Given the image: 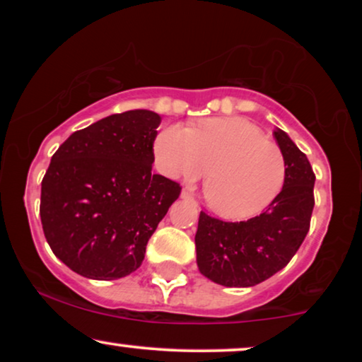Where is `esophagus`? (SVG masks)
<instances>
[{"instance_id": "34e87169", "label": "esophagus", "mask_w": 362, "mask_h": 362, "mask_svg": "<svg viewBox=\"0 0 362 362\" xmlns=\"http://www.w3.org/2000/svg\"><path fill=\"white\" fill-rule=\"evenodd\" d=\"M181 197H182V199H189V201L194 199V196H192V192L189 189H182Z\"/></svg>"}]
</instances>
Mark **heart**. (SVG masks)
Returning <instances> with one entry per match:
<instances>
[{"instance_id": "heart-1", "label": "heart", "mask_w": 362, "mask_h": 362, "mask_svg": "<svg viewBox=\"0 0 362 362\" xmlns=\"http://www.w3.org/2000/svg\"><path fill=\"white\" fill-rule=\"evenodd\" d=\"M166 175L204 181L207 204L232 221L262 214L279 199L286 181L280 148L244 118H206L194 130L182 125L163 128L155 143Z\"/></svg>"}]
</instances>
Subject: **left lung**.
<instances>
[{
	"label": "left lung",
	"mask_w": 362,
	"mask_h": 362,
	"mask_svg": "<svg viewBox=\"0 0 362 362\" xmlns=\"http://www.w3.org/2000/svg\"><path fill=\"white\" fill-rule=\"evenodd\" d=\"M286 161V181L274 204L249 221L226 222L201 211L196 232L199 272L224 286H254L291 260L310 229L315 173L308 158L276 128Z\"/></svg>",
	"instance_id": "left-lung-1"
}]
</instances>
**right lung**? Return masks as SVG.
Masks as SVG:
<instances>
[{
  "label": "right lung",
  "instance_id": "obj_1",
  "mask_svg": "<svg viewBox=\"0 0 362 362\" xmlns=\"http://www.w3.org/2000/svg\"><path fill=\"white\" fill-rule=\"evenodd\" d=\"M161 117L128 110L74 132L54 153L41 185V222L54 255L93 280L130 275L180 197L181 186L153 175Z\"/></svg>",
  "mask_w": 362,
  "mask_h": 362
}]
</instances>
